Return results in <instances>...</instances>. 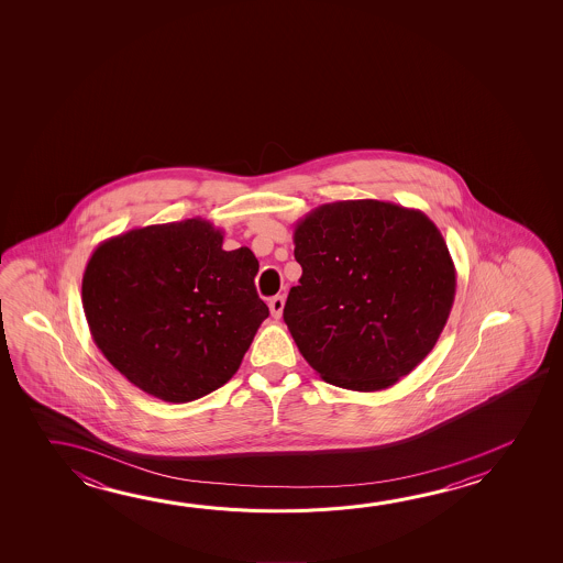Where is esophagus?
I'll return each mask as SVG.
<instances>
[{
	"mask_svg": "<svg viewBox=\"0 0 563 563\" xmlns=\"http://www.w3.org/2000/svg\"><path fill=\"white\" fill-rule=\"evenodd\" d=\"M268 308H271V313H273L275 318H280V316H283V310H285V298H283V296H275V298H271Z\"/></svg>",
	"mask_w": 563,
	"mask_h": 563,
	"instance_id": "obj_1",
	"label": "esophagus"
}]
</instances>
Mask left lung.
I'll use <instances>...</instances> for the list:
<instances>
[{"label": "left lung", "mask_w": 563, "mask_h": 563, "mask_svg": "<svg viewBox=\"0 0 563 563\" xmlns=\"http://www.w3.org/2000/svg\"><path fill=\"white\" fill-rule=\"evenodd\" d=\"M302 267L285 322L335 387H393L433 350L452 312L455 265L435 223L380 200L322 203L295 223Z\"/></svg>", "instance_id": "obj_1"}]
</instances>
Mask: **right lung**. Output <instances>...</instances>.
<instances>
[{
	"label": "right lung",
	"mask_w": 563,
	"mask_h": 563,
	"mask_svg": "<svg viewBox=\"0 0 563 563\" xmlns=\"http://www.w3.org/2000/svg\"><path fill=\"white\" fill-rule=\"evenodd\" d=\"M202 218L102 241L86 265L82 306L103 357L165 402L223 387L268 316L250 247L225 251Z\"/></svg>",
	"instance_id": "obj_1"
}]
</instances>
